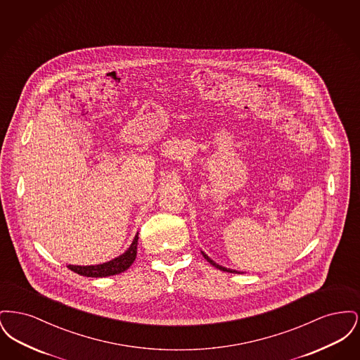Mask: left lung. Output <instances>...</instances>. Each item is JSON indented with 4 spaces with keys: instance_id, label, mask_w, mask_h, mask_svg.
<instances>
[{
    "instance_id": "obj_1",
    "label": "left lung",
    "mask_w": 360,
    "mask_h": 360,
    "mask_svg": "<svg viewBox=\"0 0 360 360\" xmlns=\"http://www.w3.org/2000/svg\"><path fill=\"white\" fill-rule=\"evenodd\" d=\"M201 254H202V257H205L206 260H207L212 266H214L216 269H219V270H221V271H226V273H238V274L241 273V271H238V270H231V269H226V267H224V266H220L219 263H216L214 260H212L210 257H207L204 251H201Z\"/></svg>"
}]
</instances>
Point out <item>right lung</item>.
<instances>
[{
    "instance_id": "add662e5",
    "label": "right lung",
    "mask_w": 360,
    "mask_h": 360,
    "mask_svg": "<svg viewBox=\"0 0 360 360\" xmlns=\"http://www.w3.org/2000/svg\"><path fill=\"white\" fill-rule=\"evenodd\" d=\"M137 240H139V233H136L135 239L129 248L121 254L120 257H115L103 264H96V266H74L69 264L71 271L77 274L84 275V276H90V278H103V276H110V275H117L124 273L131 267L134 260L136 259L137 254Z\"/></svg>"
}]
</instances>
